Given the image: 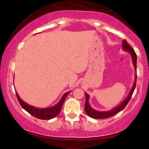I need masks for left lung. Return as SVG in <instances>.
Segmentation results:
<instances>
[{
    "instance_id": "1",
    "label": "left lung",
    "mask_w": 149,
    "mask_h": 149,
    "mask_svg": "<svg viewBox=\"0 0 149 149\" xmlns=\"http://www.w3.org/2000/svg\"><path fill=\"white\" fill-rule=\"evenodd\" d=\"M122 49H123L125 51L130 52L131 57H132V63H133L134 66H135V70H137V55L136 54H135L134 49L130 47V44H128L125 40H124V41H122ZM136 80H137V73H135V81H134L132 89H131L129 95H128V96L127 97L126 99H125L123 102H121L117 107H115L114 108H113V109H111L108 111H96V110L93 109V108L91 107V105H89V95H88L87 93L85 92V95H86V102H85L84 109H85V111H86V114H87L88 116H90V117L93 118V119H105V118L111 117V116H113V115L119 113V111L123 110L124 108L126 107V105H127V103L129 102L130 100L131 97H132V94H133L134 90H135V86H136Z\"/></svg>"
}]
</instances>
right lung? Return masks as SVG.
Listing matches in <instances>:
<instances>
[{"label": "right lung", "instance_id": "right-lung-1", "mask_svg": "<svg viewBox=\"0 0 149 149\" xmlns=\"http://www.w3.org/2000/svg\"><path fill=\"white\" fill-rule=\"evenodd\" d=\"M70 92H70H66V93H65L64 95H63V96L62 97L60 102L57 104H56L55 105L49 107V108H36V107L32 106V105H29V104L24 102V101L19 97L18 94H17V92H16V94H17V99H18V101L19 102L20 105H21V106L26 111H27L30 114H31L32 116H35L36 118H38V119H51L56 117V116L60 113V111H61L62 109V106H63V102H64L67 95H68Z\"/></svg>", "mask_w": 149, "mask_h": 149}]
</instances>
